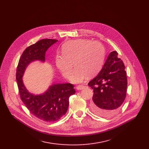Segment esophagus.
<instances>
[{
	"mask_svg": "<svg viewBox=\"0 0 149 149\" xmlns=\"http://www.w3.org/2000/svg\"><path fill=\"white\" fill-rule=\"evenodd\" d=\"M85 86H83V85H79V86H78L77 87V89L78 90H83V89H84V88H85Z\"/></svg>",
	"mask_w": 149,
	"mask_h": 149,
	"instance_id": "obj_1",
	"label": "esophagus"
}]
</instances>
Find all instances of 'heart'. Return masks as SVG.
<instances>
[{"instance_id":"obj_1","label":"heart","mask_w":149,"mask_h":149,"mask_svg":"<svg viewBox=\"0 0 149 149\" xmlns=\"http://www.w3.org/2000/svg\"><path fill=\"white\" fill-rule=\"evenodd\" d=\"M61 55L56 57V65L62 74L68 78L73 68L75 69L71 77L74 83H82L87 75L91 77L100 70L104 58V48L98 41L80 38L67 42L62 48Z\"/></svg>"}]
</instances>
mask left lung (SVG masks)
I'll list each match as a JSON object with an SVG mask.
<instances>
[{"label":"left lung","instance_id":"1","mask_svg":"<svg viewBox=\"0 0 149 149\" xmlns=\"http://www.w3.org/2000/svg\"><path fill=\"white\" fill-rule=\"evenodd\" d=\"M118 55L116 51L111 52L100 72L88 84L94 92L91 109L104 117L116 114L126 97L127 74Z\"/></svg>","mask_w":149,"mask_h":149}]
</instances>
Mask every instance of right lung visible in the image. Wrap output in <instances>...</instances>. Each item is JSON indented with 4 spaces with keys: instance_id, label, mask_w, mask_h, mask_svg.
Returning a JSON list of instances; mask_svg holds the SVG:
<instances>
[{
    "instance_id": "add662e5",
    "label": "right lung",
    "mask_w": 149,
    "mask_h": 149,
    "mask_svg": "<svg viewBox=\"0 0 149 149\" xmlns=\"http://www.w3.org/2000/svg\"><path fill=\"white\" fill-rule=\"evenodd\" d=\"M58 41L55 39H42L26 47L20 57L17 68L16 79L21 100L33 115L46 122L56 121L66 113L69 98L75 93L74 85L55 84L43 94L34 95L26 89L22 78L28 65L36 60L44 62L46 52Z\"/></svg>"
}]
</instances>
